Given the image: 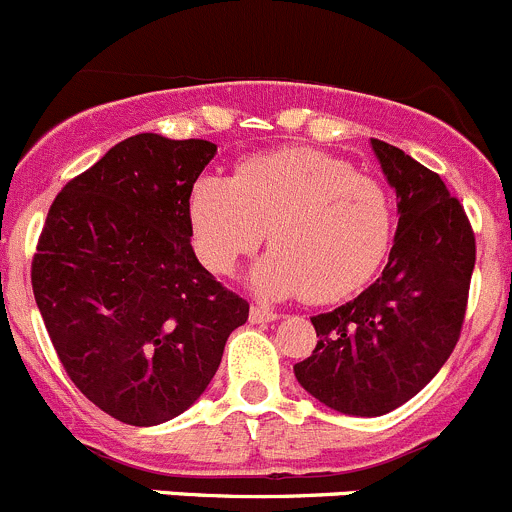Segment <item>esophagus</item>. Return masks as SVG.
I'll return each mask as SVG.
<instances>
[{"instance_id":"obj_1","label":"esophagus","mask_w":512,"mask_h":512,"mask_svg":"<svg viewBox=\"0 0 512 512\" xmlns=\"http://www.w3.org/2000/svg\"><path fill=\"white\" fill-rule=\"evenodd\" d=\"M249 318H251V323H268V321H276L278 316L273 311H268V308H263V306H251Z\"/></svg>"}]
</instances>
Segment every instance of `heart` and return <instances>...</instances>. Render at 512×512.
I'll return each mask as SVG.
<instances>
[{
    "mask_svg": "<svg viewBox=\"0 0 512 512\" xmlns=\"http://www.w3.org/2000/svg\"><path fill=\"white\" fill-rule=\"evenodd\" d=\"M194 246L209 271L231 273L268 234L271 254L256 283L268 296L336 303L361 291L391 249L393 201L386 186L316 149L251 156L231 179L191 186Z\"/></svg>",
    "mask_w": 512,
    "mask_h": 512,
    "instance_id": "heart-1",
    "label": "heart"
}]
</instances>
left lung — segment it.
Instances as JSON below:
<instances>
[{
  "label": "left lung",
  "mask_w": 512,
  "mask_h": 512,
  "mask_svg": "<svg viewBox=\"0 0 512 512\" xmlns=\"http://www.w3.org/2000/svg\"><path fill=\"white\" fill-rule=\"evenodd\" d=\"M371 144L398 196L396 244L376 283L311 318L316 348L293 366L313 398L348 416H383L428 386L463 331L475 266L473 226L443 179Z\"/></svg>",
  "instance_id": "obj_1"
}]
</instances>
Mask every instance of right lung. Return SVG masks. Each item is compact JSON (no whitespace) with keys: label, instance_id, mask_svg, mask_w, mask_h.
Masks as SVG:
<instances>
[{"label":"right lung","instance_id":"1","mask_svg":"<svg viewBox=\"0 0 512 512\" xmlns=\"http://www.w3.org/2000/svg\"><path fill=\"white\" fill-rule=\"evenodd\" d=\"M214 154L204 139L129 136L59 191L39 234L32 288L54 351L129 426L184 413L249 318L191 249L189 194Z\"/></svg>","mask_w":512,"mask_h":512}]
</instances>
